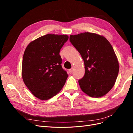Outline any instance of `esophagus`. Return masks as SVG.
Returning a JSON list of instances; mask_svg holds the SVG:
<instances>
[{
    "label": "esophagus",
    "mask_w": 133,
    "mask_h": 133,
    "mask_svg": "<svg viewBox=\"0 0 133 133\" xmlns=\"http://www.w3.org/2000/svg\"><path fill=\"white\" fill-rule=\"evenodd\" d=\"M73 68H71V69H69V70H68V71H69V73H70V74H71L72 73H73Z\"/></svg>",
    "instance_id": "esophagus-1"
}]
</instances>
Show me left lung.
<instances>
[{"label":"left lung","mask_w":133,"mask_h":133,"mask_svg":"<svg viewBox=\"0 0 133 133\" xmlns=\"http://www.w3.org/2000/svg\"><path fill=\"white\" fill-rule=\"evenodd\" d=\"M69 41L84 62L85 74L78 80L81 89L91 97L105 95L114 85L119 69L111 45L105 37L89 32L70 35Z\"/></svg>","instance_id":"obj_1"}]
</instances>
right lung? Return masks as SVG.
<instances>
[{
	"instance_id": "1",
	"label": "right lung",
	"mask_w": 133,
	"mask_h": 133,
	"mask_svg": "<svg viewBox=\"0 0 133 133\" xmlns=\"http://www.w3.org/2000/svg\"><path fill=\"white\" fill-rule=\"evenodd\" d=\"M68 39L66 35L46 34L28 45L22 62V78L35 96L48 100L61 90L68 78L62 68L60 49Z\"/></svg>"
}]
</instances>
